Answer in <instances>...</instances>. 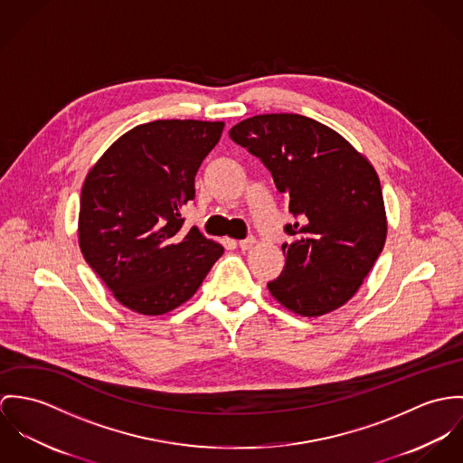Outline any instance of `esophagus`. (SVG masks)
I'll list each match as a JSON object with an SVG mask.
<instances>
[{
    "mask_svg": "<svg viewBox=\"0 0 463 463\" xmlns=\"http://www.w3.org/2000/svg\"><path fill=\"white\" fill-rule=\"evenodd\" d=\"M238 247H240L241 250H252V249L256 247V238H254V236H249L247 240L238 241Z\"/></svg>",
    "mask_w": 463,
    "mask_h": 463,
    "instance_id": "34e87169",
    "label": "esophagus"
}]
</instances>
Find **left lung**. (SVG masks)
Returning a JSON list of instances; mask_svg holds the SVG:
<instances>
[{
  "label": "left lung",
  "mask_w": 463,
  "mask_h": 463,
  "mask_svg": "<svg viewBox=\"0 0 463 463\" xmlns=\"http://www.w3.org/2000/svg\"><path fill=\"white\" fill-rule=\"evenodd\" d=\"M229 137L264 163L297 218L284 227L291 241L282 245L280 277L268 282L271 297L306 317L345 306L387 238L373 165L339 133L297 113L250 117Z\"/></svg>",
  "instance_id": "1"
}]
</instances>
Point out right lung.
Listing matches in <instances>:
<instances>
[{
    "label": "right lung",
    "instance_id": "obj_1",
    "mask_svg": "<svg viewBox=\"0 0 463 463\" xmlns=\"http://www.w3.org/2000/svg\"><path fill=\"white\" fill-rule=\"evenodd\" d=\"M223 122L155 120L113 142L85 177L78 240L117 302L161 316L188 302L223 247L183 227L195 175Z\"/></svg>",
    "mask_w": 463,
    "mask_h": 463
}]
</instances>
